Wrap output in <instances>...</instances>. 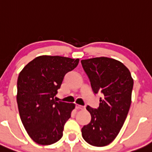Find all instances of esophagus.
<instances>
[{
	"mask_svg": "<svg viewBox=\"0 0 152 152\" xmlns=\"http://www.w3.org/2000/svg\"><path fill=\"white\" fill-rule=\"evenodd\" d=\"M76 108L78 110H83V109H84V107L83 106L80 105H76Z\"/></svg>",
	"mask_w": 152,
	"mask_h": 152,
	"instance_id": "34e87169",
	"label": "esophagus"
}]
</instances>
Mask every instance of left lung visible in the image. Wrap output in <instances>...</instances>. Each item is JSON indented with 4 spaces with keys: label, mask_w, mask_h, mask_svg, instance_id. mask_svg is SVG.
<instances>
[{
    "label": "left lung",
    "mask_w": 152,
    "mask_h": 152,
    "mask_svg": "<svg viewBox=\"0 0 152 152\" xmlns=\"http://www.w3.org/2000/svg\"><path fill=\"white\" fill-rule=\"evenodd\" d=\"M95 94H103L98 109L88 105L91 122L81 129L84 140L95 147L110 144L124 125L132 102L133 78L122 62L112 58L81 60Z\"/></svg>",
    "instance_id": "obj_1"
}]
</instances>
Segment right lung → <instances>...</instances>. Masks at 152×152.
<instances>
[{"label": "right lung", "instance_id": "right-lung-1", "mask_svg": "<svg viewBox=\"0 0 152 152\" xmlns=\"http://www.w3.org/2000/svg\"><path fill=\"white\" fill-rule=\"evenodd\" d=\"M78 62L79 58L42 55L29 62L20 72L18 110L24 127L36 143L50 145L63 136L64 126L75 104L56 102L54 96L66 74Z\"/></svg>", "mask_w": 152, "mask_h": 152}]
</instances>
